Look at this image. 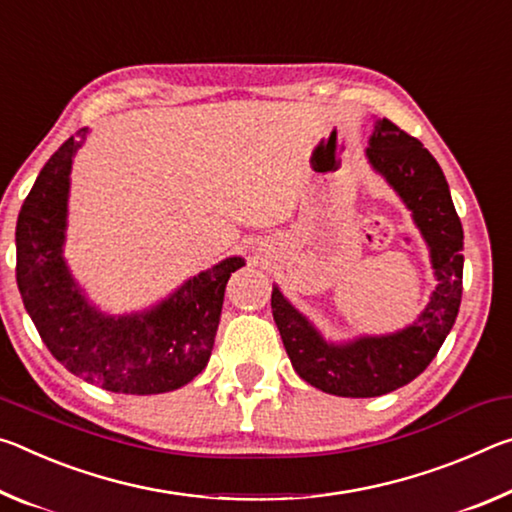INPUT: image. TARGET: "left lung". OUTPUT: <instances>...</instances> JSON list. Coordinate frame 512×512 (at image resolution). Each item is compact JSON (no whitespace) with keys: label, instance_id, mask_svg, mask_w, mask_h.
<instances>
[{"label":"left lung","instance_id":"left-lung-1","mask_svg":"<svg viewBox=\"0 0 512 512\" xmlns=\"http://www.w3.org/2000/svg\"><path fill=\"white\" fill-rule=\"evenodd\" d=\"M367 161L404 199L431 251L438 286L422 315L404 331L326 342L274 286L272 315L295 372L338 397H381L420 376L456 322L463 297V224L445 174L420 140L390 120H376Z\"/></svg>","mask_w":512,"mask_h":512}]
</instances>
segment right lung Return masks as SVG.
I'll use <instances>...</instances> for the list:
<instances>
[{
  "label": "right lung",
  "mask_w": 512,
  "mask_h": 512,
  "mask_svg": "<svg viewBox=\"0 0 512 512\" xmlns=\"http://www.w3.org/2000/svg\"><path fill=\"white\" fill-rule=\"evenodd\" d=\"M86 136L81 129L58 147L18 215L24 308L52 356L83 381L122 395L177 390L211 358L226 281L245 261L233 256L199 272L145 313L104 315L88 304L63 261L72 158Z\"/></svg>",
  "instance_id": "1"
}]
</instances>
